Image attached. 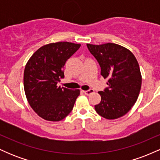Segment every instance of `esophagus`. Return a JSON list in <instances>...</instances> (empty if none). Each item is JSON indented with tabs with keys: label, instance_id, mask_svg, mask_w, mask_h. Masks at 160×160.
Segmentation results:
<instances>
[{
	"label": "esophagus",
	"instance_id": "1",
	"mask_svg": "<svg viewBox=\"0 0 160 160\" xmlns=\"http://www.w3.org/2000/svg\"><path fill=\"white\" fill-rule=\"evenodd\" d=\"M83 92H84V94H85V95H89L92 94V93L94 92V90H93V89H89V90L83 91Z\"/></svg>",
	"mask_w": 160,
	"mask_h": 160
}]
</instances>
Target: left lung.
I'll list each match as a JSON object with an SVG mask.
<instances>
[{"label": "left lung", "instance_id": "left-lung-1", "mask_svg": "<svg viewBox=\"0 0 160 160\" xmlns=\"http://www.w3.org/2000/svg\"><path fill=\"white\" fill-rule=\"evenodd\" d=\"M86 45L100 65L101 74L108 79V87L98 92L102 99L95 111L108 120L120 118L138 98L142 80L138 62L131 51L116 43Z\"/></svg>", "mask_w": 160, "mask_h": 160}]
</instances>
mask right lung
Segmentation results:
<instances>
[{"label":"right lung","instance_id":"right-lung-1","mask_svg":"<svg viewBox=\"0 0 160 160\" xmlns=\"http://www.w3.org/2000/svg\"><path fill=\"white\" fill-rule=\"evenodd\" d=\"M80 44L57 42L41 47L29 58L24 71V89L28 102L41 118L57 122L74 108L80 89L57 86L65 78L63 68Z\"/></svg>","mask_w":160,"mask_h":160}]
</instances>
